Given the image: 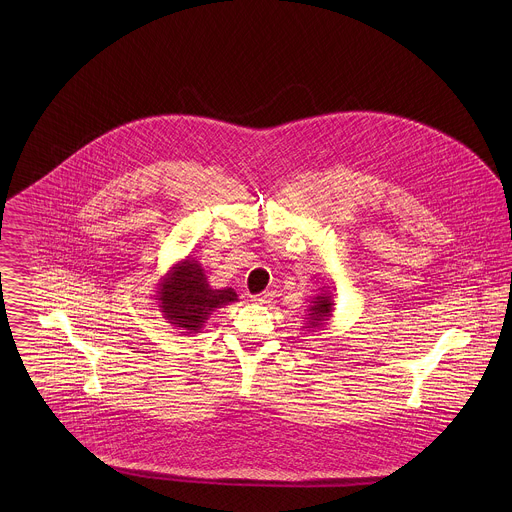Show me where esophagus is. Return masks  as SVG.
Returning a JSON list of instances; mask_svg holds the SVG:
<instances>
[{
  "label": "esophagus",
  "instance_id": "obj_1",
  "mask_svg": "<svg viewBox=\"0 0 512 512\" xmlns=\"http://www.w3.org/2000/svg\"><path fill=\"white\" fill-rule=\"evenodd\" d=\"M272 299H274V292H263L251 297V301L257 305H268V303H272Z\"/></svg>",
  "mask_w": 512,
  "mask_h": 512
}]
</instances>
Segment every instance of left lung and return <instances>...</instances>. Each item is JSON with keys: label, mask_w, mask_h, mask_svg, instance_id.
<instances>
[{"label": "left lung", "mask_w": 512, "mask_h": 512, "mask_svg": "<svg viewBox=\"0 0 512 512\" xmlns=\"http://www.w3.org/2000/svg\"><path fill=\"white\" fill-rule=\"evenodd\" d=\"M324 290V288H322ZM332 313H334V301H332V295L326 292L318 293L315 295L313 299H311V305H309V309H307V315H305V320H303V328H307V330H313V332H317V330H324V326L328 324V320L332 318Z\"/></svg>", "instance_id": "left-lung-1"}]
</instances>
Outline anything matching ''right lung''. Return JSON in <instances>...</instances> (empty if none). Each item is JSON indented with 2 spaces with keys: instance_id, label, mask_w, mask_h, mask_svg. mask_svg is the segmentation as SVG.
Here are the masks:
<instances>
[{
  "instance_id": "obj_1",
  "label": "right lung",
  "mask_w": 512,
  "mask_h": 512,
  "mask_svg": "<svg viewBox=\"0 0 512 512\" xmlns=\"http://www.w3.org/2000/svg\"><path fill=\"white\" fill-rule=\"evenodd\" d=\"M153 297L163 318L180 334L201 332L217 309L238 301V293L232 288H213L205 268L192 257L178 261L161 276Z\"/></svg>"
}]
</instances>
